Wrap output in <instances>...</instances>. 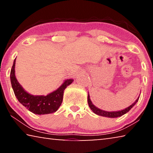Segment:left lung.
<instances>
[{"mask_svg": "<svg viewBox=\"0 0 153 153\" xmlns=\"http://www.w3.org/2000/svg\"><path fill=\"white\" fill-rule=\"evenodd\" d=\"M139 97L137 98V100L134 102L132 105L129 106V107L125 108V109L121 110L120 111H113V112H108V111H102L100 110L99 108H98L97 107H96L95 106L92 104V101L90 100V96L89 94L88 95V105L93 112H94L95 114L97 115H100V116H103V117H121V116L123 115L124 114H126V113H128V111L132 108L134 105H135L136 103L138 101Z\"/></svg>", "mask_w": 153, "mask_h": 153, "instance_id": "8db88e82", "label": "left lung"}]
</instances>
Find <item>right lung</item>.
I'll list each match as a JSON object with an SVG mask.
<instances>
[{"label": "right lung", "mask_w": 153, "mask_h": 153, "mask_svg": "<svg viewBox=\"0 0 153 153\" xmlns=\"http://www.w3.org/2000/svg\"><path fill=\"white\" fill-rule=\"evenodd\" d=\"M15 59L12 66L10 77L14 94L19 102L31 112L37 115L49 114L57 111L63 102L64 90L73 82L74 79L65 80L57 90L46 97L31 95L23 89L15 77Z\"/></svg>", "instance_id": "1"}]
</instances>
